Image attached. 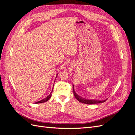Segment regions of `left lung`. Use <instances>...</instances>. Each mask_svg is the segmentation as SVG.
<instances>
[{"label":"left lung","mask_w":135,"mask_h":135,"mask_svg":"<svg viewBox=\"0 0 135 135\" xmlns=\"http://www.w3.org/2000/svg\"><path fill=\"white\" fill-rule=\"evenodd\" d=\"M73 93H74V95L75 97L76 98V99L79 101L80 103H84V104H99V103H104L107 99L104 100H87L83 99V98H81V97H80L79 96H78L76 93L74 88V85H73Z\"/></svg>","instance_id":"left-lung-1"}]
</instances>
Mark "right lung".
<instances>
[{
	"label": "right lung",
	"mask_w": 135,
	"mask_h": 135,
	"mask_svg": "<svg viewBox=\"0 0 135 135\" xmlns=\"http://www.w3.org/2000/svg\"><path fill=\"white\" fill-rule=\"evenodd\" d=\"M57 75H58V74L56 75V77H57ZM53 89H54V87H53V88H52V90L51 93H50V95H49L48 96H47L46 97H45L44 99L41 100L40 101H38V102H36V103H36V104H40V103H45V102H47L49 99H50L51 96H52V94H51V93H52V91H53Z\"/></svg>",
	"instance_id": "right-lung-1"
}]
</instances>
